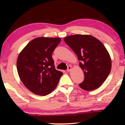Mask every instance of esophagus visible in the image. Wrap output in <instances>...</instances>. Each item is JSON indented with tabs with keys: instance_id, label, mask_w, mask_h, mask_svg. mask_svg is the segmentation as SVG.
I'll return each mask as SVG.
<instances>
[{
	"instance_id": "obj_1",
	"label": "esophagus",
	"mask_w": 125,
	"mask_h": 125,
	"mask_svg": "<svg viewBox=\"0 0 125 125\" xmlns=\"http://www.w3.org/2000/svg\"><path fill=\"white\" fill-rule=\"evenodd\" d=\"M72 70V67L71 66H69L68 67H67V72H70Z\"/></svg>"
}]
</instances>
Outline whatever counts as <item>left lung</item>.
<instances>
[{
  "instance_id": "1",
  "label": "left lung",
  "mask_w": 125,
  "mask_h": 125,
  "mask_svg": "<svg viewBox=\"0 0 125 125\" xmlns=\"http://www.w3.org/2000/svg\"><path fill=\"white\" fill-rule=\"evenodd\" d=\"M64 41L77 55L80 67L83 71L84 81L79 86L87 91L99 87L112 68L111 58L104 44L88 35L68 36Z\"/></svg>"
}]
</instances>
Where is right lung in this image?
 Here are the masks:
<instances>
[{
	"instance_id": "obj_1",
	"label": "right lung",
	"mask_w": 125,
	"mask_h": 125,
	"mask_svg": "<svg viewBox=\"0 0 125 125\" xmlns=\"http://www.w3.org/2000/svg\"><path fill=\"white\" fill-rule=\"evenodd\" d=\"M60 38H36L23 48L17 59L19 76L25 87L38 95L51 94L63 74L56 70L52 54Z\"/></svg>"
}]
</instances>
